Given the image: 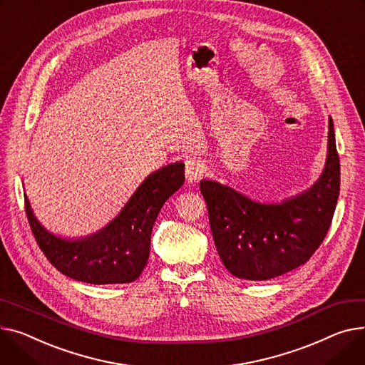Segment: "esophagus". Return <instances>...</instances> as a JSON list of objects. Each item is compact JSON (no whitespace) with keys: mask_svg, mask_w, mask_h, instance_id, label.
Segmentation results:
<instances>
[{"mask_svg":"<svg viewBox=\"0 0 365 365\" xmlns=\"http://www.w3.org/2000/svg\"><path fill=\"white\" fill-rule=\"evenodd\" d=\"M185 172H186V179L187 182L193 183L200 180L204 173H205V165L202 161L200 160H195V158H189L185 164Z\"/></svg>","mask_w":365,"mask_h":365,"instance_id":"34e87169","label":"esophagus"}]
</instances>
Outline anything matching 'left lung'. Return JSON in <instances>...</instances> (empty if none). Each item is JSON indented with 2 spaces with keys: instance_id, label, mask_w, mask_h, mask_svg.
<instances>
[{
  "instance_id": "left-lung-1",
  "label": "left lung",
  "mask_w": 365,
  "mask_h": 365,
  "mask_svg": "<svg viewBox=\"0 0 365 365\" xmlns=\"http://www.w3.org/2000/svg\"><path fill=\"white\" fill-rule=\"evenodd\" d=\"M200 187L217 252L230 274L269 280L297 269L323 242L341 190L331 117L323 172L297 195L280 202H261L211 179H202Z\"/></svg>"
}]
</instances>
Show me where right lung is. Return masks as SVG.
I'll list each match as a JSON object with an SVG mask.
<instances>
[{
  "mask_svg": "<svg viewBox=\"0 0 365 365\" xmlns=\"http://www.w3.org/2000/svg\"><path fill=\"white\" fill-rule=\"evenodd\" d=\"M185 183V164H167L147 176L120 212L95 233L67 237L48 230L24 193L28 220L39 248L58 272L91 284L135 282L147 265L151 233L165 201Z\"/></svg>",
  "mask_w": 365,
  "mask_h": 365,
  "instance_id": "right-lung-1",
  "label": "right lung"
}]
</instances>
